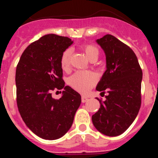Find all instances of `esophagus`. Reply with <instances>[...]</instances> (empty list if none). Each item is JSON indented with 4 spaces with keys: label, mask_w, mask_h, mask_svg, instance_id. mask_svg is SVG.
<instances>
[{
    "label": "esophagus",
    "mask_w": 158,
    "mask_h": 158,
    "mask_svg": "<svg viewBox=\"0 0 158 158\" xmlns=\"http://www.w3.org/2000/svg\"><path fill=\"white\" fill-rule=\"evenodd\" d=\"M88 100H89V99H88V97H86V96H81V101H82V103H85V102L87 101Z\"/></svg>",
    "instance_id": "1"
}]
</instances>
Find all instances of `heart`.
I'll list each match as a JSON object with an SVG mask.
<instances>
[{
	"instance_id": "heart-1",
	"label": "heart",
	"mask_w": 158,
	"mask_h": 158,
	"mask_svg": "<svg viewBox=\"0 0 158 158\" xmlns=\"http://www.w3.org/2000/svg\"><path fill=\"white\" fill-rule=\"evenodd\" d=\"M86 55L90 60L97 58L99 55L98 48L91 44H84L82 45ZM72 51L68 48L62 52L60 58L61 67L63 69H69L71 63ZM96 82V76L94 73L91 71L80 70L74 73L69 79V84L75 90L81 93H86L94 86Z\"/></svg>"
}]
</instances>
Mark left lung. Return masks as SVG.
Wrapping results in <instances>:
<instances>
[{"mask_svg": "<svg viewBox=\"0 0 158 158\" xmlns=\"http://www.w3.org/2000/svg\"><path fill=\"white\" fill-rule=\"evenodd\" d=\"M105 52L107 70L96 87L108 93L92 116L95 127L107 136H118L128 129L136 118L142 103V70L132 49L111 35L97 40Z\"/></svg>", "mask_w": 158, "mask_h": 158, "instance_id": "1", "label": "left lung"}]
</instances>
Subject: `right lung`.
Segmentation results:
<instances>
[{
  "instance_id": "obj_1",
  "label": "right lung",
  "mask_w": 158,
  "mask_h": 158,
  "mask_svg": "<svg viewBox=\"0 0 158 158\" xmlns=\"http://www.w3.org/2000/svg\"><path fill=\"white\" fill-rule=\"evenodd\" d=\"M72 43L68 37L46 35L25 49L16 66L18 110L27 127L43 139L63 136L81 103V95L65 86L60 64L62 52ZM63 87L62 97L53 98L52 92Z\"/></svg>"
}]
</instances>
